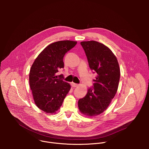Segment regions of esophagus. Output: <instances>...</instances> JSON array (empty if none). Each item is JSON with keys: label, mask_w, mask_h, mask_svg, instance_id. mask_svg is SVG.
<instances>
[{"label": "esophagus", "mask_w": 149, "mask_h": 149, "mask_svg": "<svg viewBox=\"0 0 149 149\" xmlns=\"http://www.w3.org/2000/svg\"><path fill=\"white\" fill-rule=\"evenodd\" d=\"M71 86H72V87H77L78 86V84H75V83H74V82H72V83H71Z\"/></svg>", "instance_id": "34e87169"}]
</instances>
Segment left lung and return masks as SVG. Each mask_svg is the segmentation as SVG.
Returning <instances> with one entry per match:
<instances>
[{
  "instance_id": "left-lung-1",
  "label": "left lung",
  "mask_w": 149,
  "mask_h": 149,
  "mask_svg": "<svg viewBox=\"0 0 149 149\" xmlns=\"http://www.w3.org/2000/svg\"><path fill=\"white\" fill-rule=\"evenodd\" d=\"M88 64L97 74L87 95L78 100L80 111L88 116L99 115L107 109L118 87L120 70L116 56L104 44L91 40L81 42Z\"/></svg>"
}]
</instances>
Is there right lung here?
<instances>
[{
	"label": "right lung",
	"mask_w": 149,
	"mask_h": 149,
	"mask_svg": "<svg viewBox=\"0 0 149 149\" xmlns=\"http://www.w3.org/2000/svg\"><path fill=\"white\" fill-rule=\"evenodd\" d=\"M77 42L61 40L52 43L42 51L35 60L29 72V84L37 107L48 113L58 110L71 89L63 81V75L56 76L64 67L65 54Z\"/></svg>",
	"instance_id": "obj_1"
}]
</instances>
